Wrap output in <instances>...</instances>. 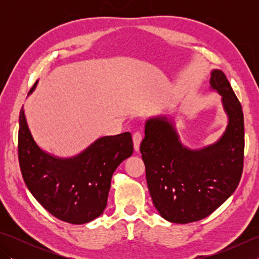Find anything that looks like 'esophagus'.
I'll return each instance as SVG.
<instances>
[{
  "label": "esophagus",
  "mask_w": 259,
  "mask_h": 259,
  "mask_svg": "<svg viewBox=\"0 0 259 259\" xmlns=\"http://www.w3.org/2000/svg\"><path fill=\"white\" fill-rule=\"evenodd\" d=\"M133 140H134V147H135V150L138 151L139 150V147H140V142L142 140V134L140 131H136L133 136Z\"/></svg>",
  "instance_id": "34e87169"
}]
</instances>
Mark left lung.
<instances>
[{"label": "left lung", "instance_id": "left-lung-1", "mask_svg": "<svg viewBox=\"0 0 259 259\" xmlns=\"http://www.w3.org/2000/svg\"><path fill=\"white\" fill-rule=\"evenodd\" d=\"M211 89L222 96L228 125L222 138L199 150L181 145L166 117L146 122L140 152L152 202L166 221L188 224L206 218L237 188L244 166V113L221 70H213Z\"/></svg>", "mask_w": 259, "mask_h": 259}]
</instances>
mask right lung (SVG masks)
Instances as JSON below:
<instances>
[{
	"instance_id": "1",
	"label": "right lung",
	"mask_w": 259,
	"mask_h": 259,
	"mask_svg": "<svg viewBox=\"0 0 259 259\" xmlns=\"http://www.w3.org/2000/svg\"><path fill=\"white\" fill-rule=\"evenodd\" d=\"M18 151L22 177L33 197L60 221L81 225L103 212L112 175L133 155L134 144L131 134L123 133L99 138L73 158L53 157L33 140L22 108Z\"/></svg>"
}]
</instances>
